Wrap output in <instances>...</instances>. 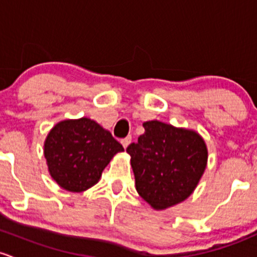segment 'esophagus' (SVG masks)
Here are the masks:
<instances>
[{
  "instance_id": "34e87169",
  "label": "esophagus",
  "mask_w": 257,
  "mask_h": 257,
  "mask_svg": "<svg viewBox=\"0 0 257 257\" xmlns=\"http://www.w3.org/2000/svg\"><path fill=\"white\" fill-rule=\"evenodd\" d=\"M131 141H132V139L131 137H126V139H123L122 141H121V144H122V146H123V148H127V146L130 144H131Z\"/></svg>"
}]
</instances>
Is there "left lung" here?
Instances as JSON below:
<instances>
[{
  "label": "left lung",
  "mask_w": 257,
  "mask_h": 257,
  "mask_svg": "<svg viewBox=\"0 0 257 257\" xmlns=\"http://www.w3.org/2000/svg\"><path fill=\"white\" fill-rule=\"evenodd\" d=\"M145 134L126 152L131 156L135 186L155 210L190 197L208 163V148L197 131L158 120L144 122Z\"/></svg>",
  "instance_id": "left-lung-1"
}]
</instances>
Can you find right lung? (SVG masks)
Returning <instances> with one entry per match:
<instances>
[{
    "label": "right lung",
    "instance_id": "obj_1",
    "mask_svg": "<svg viewBox=\"0 0 257 257\" xmlns=\"http://www.w3.org/2000/svg\"><path fill=\"white\" fill-rule=\"evenodd\" d=\"M107 130L89 117L59 121L44 141V158L57 184L81 193L97 183L113 156L122 152Z\"/></svg>",
    "mask_w": 257,
    "mask_h": 257
}]
</instances>
